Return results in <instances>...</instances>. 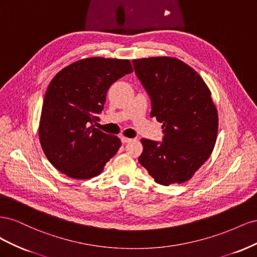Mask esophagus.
<instances>
[{
  "label": "esophagus",
  "mask_w": 257,
  "mask_h": 257,
  "mask_svg": "<svg viewBox=\"0 0 257 257\" xmlns=\"http://www.w3.org/2000/svg\"><path fill=\"white\" fill-rule=\"evenodd\" d=\"M132 141H133V139H132V138H128V137H124V136H122V137H121V142H122L123 144L130 143V142H132Z\"/></svg>",
  "instance_id": "34e87169"
}]
</instances>
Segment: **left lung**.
<instances>
[{
	"label": "left lung",
	"instance_id": "1",
	"mask_svg": "<svg viewBox=\"0 0 257 257\" xmlns=\"http://www.w3.org/2000/svg\"><path fill=\"white\" fill-rule=\"evenodd\" d=\"M133 65L151 98L150 116L164 133L161 143L142 139L138 161L159 184L188 181L215 145L219 118L211 92L197 72L176 58H143Z\"/></svg>",
	"mask_w": 257,
	"mask_h": 257
}]
</instances>
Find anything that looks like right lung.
<instances>
[{"mask_svg": "<svg viewBox=\"0 0 257 257\" xmlns=\"http://www.w3.org/2000/svg\"><path fill=\"white\" fill-rule=\"evenodd\" d=\"M133 72L130 60L87 58L64 67L46 91L38 135L46 158L73 179L103 172L120 139L93 126L110 85Z\"/></svg>", "mask_w": 257, "mask_h": 257, "instance_id": "obj_1", "label": "right lung"}]
</instances>
